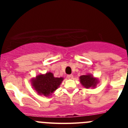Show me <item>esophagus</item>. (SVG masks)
I'll return each mask as SVG.
<instances>
[{"label": "esophagus", "mask_w": 128, "mask_h": 128, "mask_svg": "<svg viewBox=\"0 0 128 128\" xmlns=\"http://www.w3.org/2000/svg\"><path fill=\"white\" fill-rule=\"evenodd\" d=\"M73 77H74V76L72 75V74H69V75H67V78H68V79H72V78H73Z\"/></svg>", "instance_id": "1"}]
</instances>
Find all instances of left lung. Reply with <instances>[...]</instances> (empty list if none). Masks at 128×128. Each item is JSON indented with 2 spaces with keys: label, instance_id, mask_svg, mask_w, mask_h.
<instances>
[{
  "label": "left lung",
  "instance_id": "left-lung-1",
  "mask_svg": "<svg viewBox=\"0 0 128 128\" xmlns=\"http://www.w3.org/2000/svg\"><path fill=\"white\" fill-rule=\"evenodd\" d=\"M80 82L85 88L95 87L98 82V80L91 75H82L80 77Z\"/></svg>",
  "mask_w": 128,
  "mask_h": 128
}]
</instances>
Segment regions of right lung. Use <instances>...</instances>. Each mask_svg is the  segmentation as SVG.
Segmentation results:
<instances>
[{"label": "right lung", "mask_w": 128, "mask_h": 128, "mask_svg": "<svg viewBox=\"0 0 128 128\" xmlns=\"http://www.w3.org/2000/svg\"><path fill=\"white\" fill-rule=\"evenodd\" d=\"M63 80V78H54L52 73L48 72L45 75L38 76L32 80V84L38 94L48 96L58 88Z\"/></svg>", "instance_id": "1"}]
</instances>
